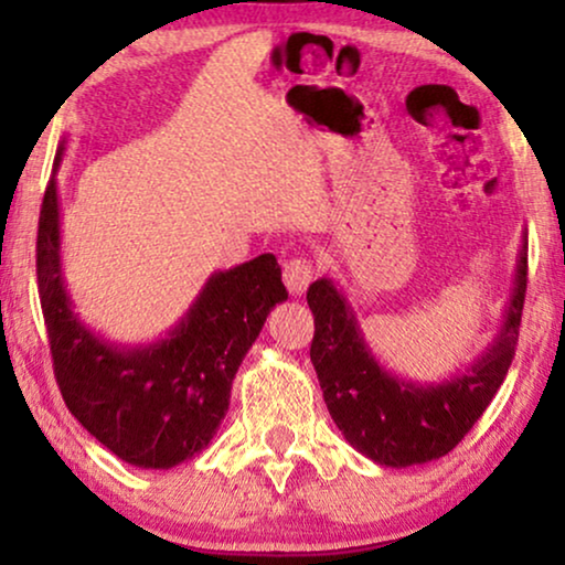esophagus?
I'll return each mask as SVG.
<instances>
[{"instance_id": "34e87169", "label": "esophagus", "mask_w": 565, "mask_h": 565, "mask_svg": "<svg viewBox=\"0 0 565 565\" xmlns=\"http://www.w3.org/2000/svg\"><path fill=\"white\" fill-rule=\"evenodd\" d=\"M282 280L285 288L290 290V296H303L306 288L313 280V265L303 257L288 259L282 267Z\"/></svg>"}]
</instances>
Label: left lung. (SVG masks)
Returning <instances> with one entry per match:
<instances>
[{
	"label": "left lung",
	"mask_w": 565,
	"mask_h": 565,
	"mask_svg": "<svg viewBox=\"0 0 565 565\" xmlns=\"http://www.w3.org/2000/svg\"><path fill=\"white\" fill-rule=\"evenodd\" d=\"M527 290V234L522 231L514 285L501 327L478 358L439 381L401 377L377 360L344 290L319 277L306 292L313 311L311 362L331 419L354 450L377 466L439 460L486 412L512 365Z\"/></svg>",
	"instance_id": "obj_1"
}]
</instances>
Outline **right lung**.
Returning a JSON list of instances; mask_svg holds the SVG:
<instances>
[{
	"label": "right lung",
	"mask_w": 565,
	"mask_h": 565,
	"mask_svg": "<svg viewBox=\"0 0 565 565\" xmlns=\"http://www.w3.org/2000/svg\"><path fill=\"white\" fill-rule=\"evenodd\" d=\"M58 143L38 223V290L61 396L76 422L128 466L169 470L205 450L228 412L231 383L288 290L275 254L207 277L164 337L120 344L74 311L61 265Z\"/></svg>",
	"instance_id": "obj_1"
}]
</instances>
